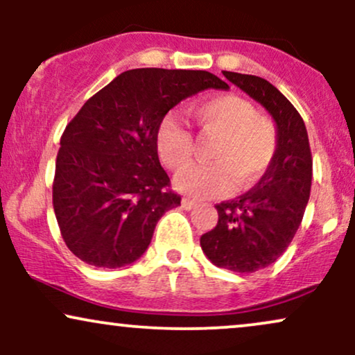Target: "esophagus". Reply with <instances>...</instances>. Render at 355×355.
<instances>
[{"label": "esophagus", "instance_id": "1", "mask_svg": "<svg viewBox=\"0 0 355 355\" xmlns=\"http://www.w3.org/2000/svg\"><path fill=\"white\" fill-rule=\"evenodd\" d=\"M195 205H197V202L191 200V198H189V197L182 198V207H183V209H185V210H191Z\"/></svg>", "mask_w": 355, "mask_h": 355}]
</instances>
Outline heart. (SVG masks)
Segmentation results:
<instances>
[{
  "label": "heart",
  "instance_id": "1",
  "mask_svg": "<svg viewBox=\"0 0 355 355\" xmlns=\"http://www.w3.org/2000/svg\"><path fill=\"white\" fill-rule=\"evenodd\" d=\"M191 115L205 135L215 137L211 165L190 166L175 178V187L191 197H217L237 187L259 180L274 160L275 125L257 115L250 101L237 95H222L191 107ZM157 150L162 162L173 172L190 165L193 157L191 133L175 116H165L157 132Z\"/></svg>",
  "mask_w": 355,
  "mask_h": 355
}]
</instances>
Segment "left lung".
Instances as JSON below:
<instances>
[{"label": "left lung", "mask_w": 355, "mask_h": 355, "mask_svg": "<svg viewBox=\"0 0 355 355\" xmlns=\"http://www.w3.org/2000/svg\"><path fill=\"white\" fill-rule=\"evenodd\" d=\"M223 76L267 110L277 150L257 187L215 207L218 222L200 245L214 266L252 274L274 263L294 239L311 197L312 155L302 116L274 85L234 71Z\"/></svg>", "instance_id": "8db88e82"}]
</instances>
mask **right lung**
<instances>
[{
  "label": "right lung",
  "mask_w": 355,
  "mask_h": 355,
  "mask_svg": "<svg viewBox=\"0 0 355 355\" xmlns=\"http://www.w3.org/2000/svg\"><path fill=\"white\" fill-rule=\"evenodd\" d=\"M229 85L202 70L123 71L81 107L61 137L53 209L80 260L118 268L140 259L157 222L180 205L158 160L166 113L203 89Z\"/></svg>",
  "instance_id": "obj_1"
}]
</instances>
